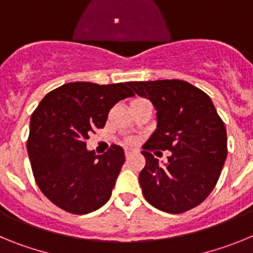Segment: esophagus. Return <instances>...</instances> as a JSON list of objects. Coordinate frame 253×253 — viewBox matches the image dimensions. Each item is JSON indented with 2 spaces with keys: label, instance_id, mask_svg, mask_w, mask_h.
<instances>
[{
  "label": "esophagus",
  "instance_id": "34e87169",
  "mask_svg": "<svg viewBox=\"0 0 253 253\" xmlns=\"http://www.w3.org/2000/svg\"><path fill=\"white\" fill-rule=\"evenodd\" d=\"M131 156H133V152L129 151V149H125V158H126V160H130Z\"/></svg>",
  "mask_w": 253,
  "mask_h": 253
}]
</instances>
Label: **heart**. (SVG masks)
<instances>
[{"label":"heart","instance_id":"b5f03b06","mask_svg":"<svg viewBox=\"0 0 253 253\" xmlns=\"http://www.w3.org/2000/svg\"><path fill=\"white\" fill-rule=\"evenodd\" d=\"M137 100H140V99H137ZM137 100H134V101H137Z\"/></svg>","mask_w":253,"mask_h":253}]
</instances>
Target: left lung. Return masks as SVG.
Here are the masks:
<instances>
[{
	"label": "left lung",
	"mask_w": 253,
	"mask_h": 253,
	"mask_svg": "<svg viewBox=\"0 0 253 253\" xmlns=\"http://www.w3.org/2000/svg\"><path fill=\"white\" fill-rule=\"evenodd\" d=\"M157 110V128L142 154L139 184L147 202L171 214L202 204L215 187L227 158V131L209 96L180 80L128 82ZM171 151L160 165L150 151Z\"/></svg>",
	"instance_id": "8db88e82"
}]
</instances>
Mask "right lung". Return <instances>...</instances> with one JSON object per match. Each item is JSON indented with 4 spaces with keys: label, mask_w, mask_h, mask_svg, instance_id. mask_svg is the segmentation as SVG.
Segmentation results:
<instances>
[{
    "label": "right lung",
    "mask_w": 253,
    "mask_h": 253,
    "mask_svg": "<svg viewBox=\"0 0 253 253\" xmlns=\"http://www.w3.org/2000/svg\"><path fill=\"white\" fill-rule=\"evenodd\" d=\"M128 82H69L50 91L30 119L28 153L35 181L53 204L87 214L106 204L115 186L124 149L111 146L96 156L86 140L104 128L111 107L131 97Z\"/></svg>",
    "instance_id": "obj_1"
}]
</instances>
